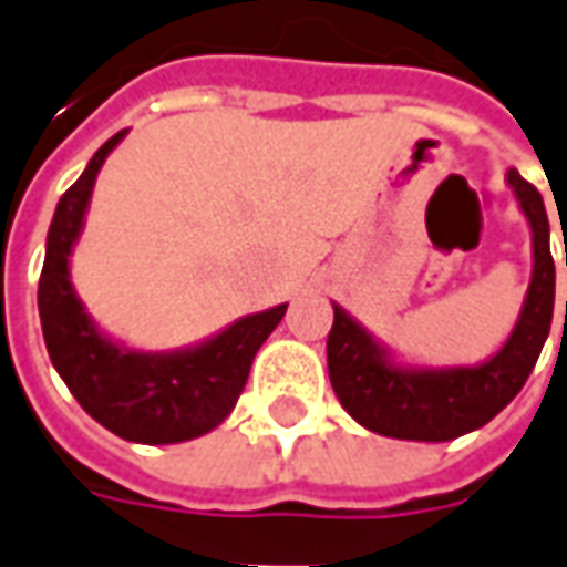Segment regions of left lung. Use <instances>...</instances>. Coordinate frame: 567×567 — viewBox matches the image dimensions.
Listing matches in <instances>:
<instances>
[{"mask_svg": "<svg viewBox=\"0 0 567 567\" xmlns=\"http://www.w3.org/2000/svg\"><path fill=\"white\" fill-rule=\"evenodd\" d=\"M506 184L532 227V282L509 338L488 359L445 368L405 362L343 307L331 303L328 378L347 414L371 433L408 442H451L501 414L532 374L553 324L556 264L540 193L516 168H506Z\"/></svg>", "mask_w": 567, "mask_h": 567, "instance_id": "8db88e82", "label": "left lung"}]
</instances>
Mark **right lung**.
<instances>
[{
	"instance_id": "obj_1",
	"label": "right lung",
	"mask_w": 567,
	"mask_h": 567,
	"mask_svg": "<svg viewBox=\"0 0 567 567\" xmlns=\"http://www.w3.org/2000/svg\"><path fill=\"white\" fill-rule=\"evenodd\" d=\"M125 134L128 128L113 134L91 156L54 208L39 276V319L51 365L94 421L125 442L177 445L227 421L257 350L282 322L288 303L243 316L181 350H134L97 328L70 282V257L85 227L94 181Z\"/></svg>"
}]
</instances>
